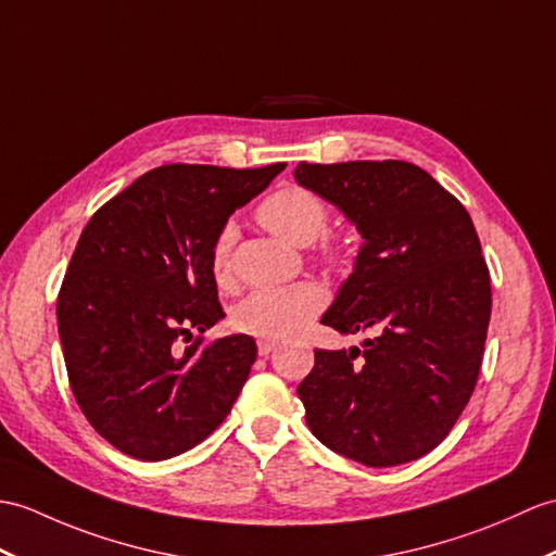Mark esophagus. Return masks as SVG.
Instances as JSON below:
<instances>
[{"label": "esophagus", "instance_id": "1", "mask_svg": "<svg viewBox=\"0 0 556 556\" xmlns=\"http://www.w3.org/2000/svg\"><path fill=\"white\" fill-rule=\"evenodd\" d=\"M275 345H277L275 339H257V353L269 355V353L275 351Z\"/></svg>", "mask_w": 556, "mask_h": 556}]
</instances>
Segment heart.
I'll use <instances>...</instances> for the list:
<instances>
[{
  "label": "heart",
  "mask_w": 556,
  "mask_h": 556,
  "mask_svg": "<svg viewBox=\"0 0 556 556\" xmlns=\"http://www.w3.org/2000/svg\"><path fill=\"white\" fill-rule=\"evenodd\" d=\"M257 217L283 241L293 247H307L327 229L329 208L317 193L301 187H287L269 193L257 208ZM237 237L239 227L235 223H225L211 247V273L219 287H227L231 281V251H235ZM321 305H325V293L315 283L265 287L251 291L235 307L231 321L243 333H253L261 339H281L299 331Z\"/></svg>",
  "instance_id": "obj_1"
}]
</instances>
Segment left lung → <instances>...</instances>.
Masks as SVG:
<instances>
[{
    "label": "left lung",
    "instance_id": "left-lung-1",
    "mask_svg": "<svg viewBox=\"0 0 556 556\" xmlns=\"http://www.w3.org/2000/svg\"><path fill=\"white\" fill-rule=\"evenodd\" d=\"M293 177L363 237L321 325L377 331L363 351H315L299 386L309 431L365 467L419 459L459 419L483 359L493 299L471 217L405 161L299 163Z\"/></svg>",
    "mask_w": 556,
    "mask_h": 556
}]
</instances>
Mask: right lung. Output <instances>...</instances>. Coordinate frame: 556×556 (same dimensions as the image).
<instances>
[{"instance_id":"add662e5","label":"right lung","mask_w":556,"mask_h":556,"mask_svg":"<svg viewBox=\"0 0 556 556\" xmlns=\"http://www.w3.org/2000/svg\"><path fill=\"white\" fill-rule=\"evenodd\" d=\"M283 167L161 165L83 229L56 303L59 339L77 405L121 453L182 455L237 403L255 341H179L225 317L211 273L215 235Z\"/></svg>"}]
</instances>
